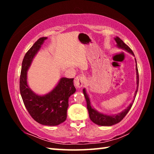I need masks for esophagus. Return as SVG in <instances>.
Returning <instances> with one entry per match:
<instances>
[{"label":"esophagus","mask_w":154,"mask_h":154,"mask_svg":"<svg viewBox=\"0 0 154 154\" xmlns=\"http://www.w3.org/2000/svg\"><path fill=\"white\" fill-rule=\"evenodd\" d=\"M85 81V77H83V76H77L74 80L75 86L77 88H81L84 84Z\"/></svg>","instance_id":"34e87169"}]
</instances>
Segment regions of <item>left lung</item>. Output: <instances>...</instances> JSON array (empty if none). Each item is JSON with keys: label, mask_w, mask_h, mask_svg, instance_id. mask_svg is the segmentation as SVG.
<instances>
[{"label": "left lung", "mask_w": 154, "mask_h": 154, "mask_svg": "<svg viewBox=\"0 0 154 154\" xmlns=\"http://www.w3.org/2000/svg\"><path fill=\"white\" fill-rule=\"evenodd\" d=\"M114 39L116 41L117 47H118V48L124 49V50L128 51V53L131 54L132 56H134V54L133 53V51H132V49H130L129 47L126 45V44H125L121 38H119V37H118V36H116V38H114ZM135 62H136V65H137L136 72H137V90L135 91V93H134V100H132V103H130V105L128 106L124 110H123L121 112V113L115 114V115H106V114H103L102 113L98 112L97 110H96L94 108L92 107V105H91L89 96H88V94H87L86 90H85V88H83V92L85 98V100H86L87 109L88 110V113H89V117L91 120H92L94 123L97 125H99V126H113V125L118 124L119 122H121L124 117L126 116V114L128 113L130 108L132 107V104L134 103V98L136 97V95L138 91V88H139V72H138V68H137L136 59H135Z\"/></svg>", "instance_id": "8db88e82"}]
</instances>
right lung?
I'll return each instance as SVG.
<instances>
[{"label": "right lung", "mask_w": 154, "mask_h": 154, "mask_svg": "<svg viewBox=\"0 0 154 154\" xmlns=\"http://www.w3.org/2000/svg\"><path fill=\"white\" fill-rule=\"evenodd\" d=\"M48 37H41L25 54L22 64L20 90L28 113L36 122L45 126H58L66 119L69 98L75 92L74 79L62 77L56 86L45 95H38L28 86L27 71L33 58Z\"/></svg>", "instance_id": "add662e5"}]
</instances>
